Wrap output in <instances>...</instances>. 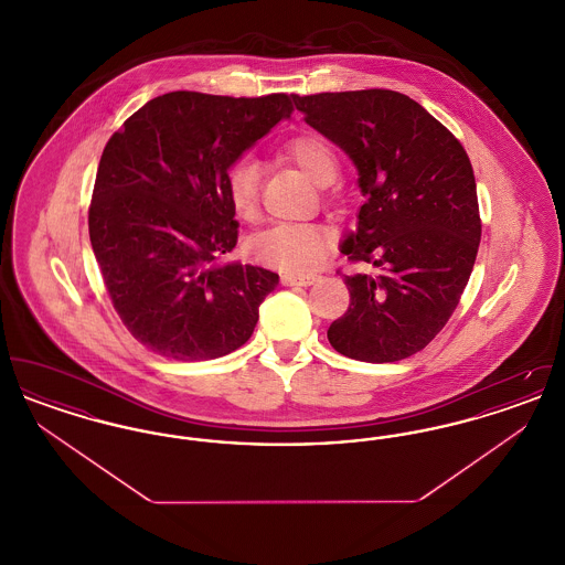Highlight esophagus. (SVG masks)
<instances>
[{"instance_id": "1", "label": "esophagus", "mask_w": 565, "mask_h": 565, "mask_svg": "<svg viewBox=\"0 0 565 565\" xmlns=\"http://www.w3.org/2000/svg\"><path fill=\"white\" fill-rule=\"evenodd\" d=\"M316 281H320V275H295V273L281 275L284 286H313Z\"/></svg>"}]
</instances>
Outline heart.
I'll return each mask as SVG.
<instances>
[{
    "instance_id": "1",
    "label": "heart",
    "mask_w": 565,
    "mask_h": 565,
    "mask_svg": "<svg viewBox=\"0 0 565 565\" xmlns=\"http://www.w3.org/2000/svg\"><path fill=\"white\" fill-rule=\"evenodd\" d=\"M284 157L318 186H328L339 173V159L332 146L320 135L305 134L284 146ZM260 167L249 159L235 162L224 180L231 210L242 220L258 212ZM330 245V233L316 224H277L254 235L247 242V254L254 263L286 273H307L322 263Z\"/></svg>"
}]
</instances>
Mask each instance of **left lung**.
<instances>
[{"label":"left lung","mask_w":565,"mask_h":565,"mask_svg":"<svg viewBox=\"0 0 565 565\" xmlns=\"http://www.w3.org/2000/svg\"><path fill=\"white\" fill-rule=\"evenodd\" d=\"M309 127L339 146L366 196L341 252L379 275H345L350 309L328 328L334 350L398 362L424 350L456 311L477 260L481 217L472 164L454 135L396 90L298 97Z\"/></svg>","instance_id":"left-lung-1"}]
</instances>
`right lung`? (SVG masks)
I'll return each instance as SVG.
<instances>
[{
    "label": "right lung",
    "mask_w": 565,
    "mask_h": 565,
    "mask_svg": "<svg viewBox=\"0 0 565 565\" xmlns=\"http://www.w3.org/2000/svg\"><path fill=\"white\" fill-rule=\"evenodd\" d=\"M292 97L175 90L150 99L109 137L88 235L109 298L148 350L184 362L239 350L279 275L220 263L237 245L224 180Z\"/></svg>",
    "instance_id": "right-lung-1"
}]
</instances>
